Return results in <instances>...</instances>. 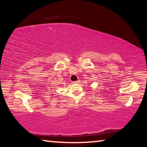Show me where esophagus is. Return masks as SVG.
<instances>
[{"instance_id":"34e87169","label":"esophagus","mask_w":147,"mask_h":147,"mask_svg":"<svg viewBox=\"0 0 147 147\" xmlns=\"http://www.w3.org/2000/svg\"><path fill=\"white\" fill-rule=\"evenodd\" d=\"M80 80H77V81H75V82H74L73 83H80Z\"/></svg>"}]
</instances>
